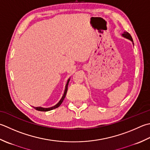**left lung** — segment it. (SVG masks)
<instances>
[{
  "mask_svg": "<svg viewBox=\"0 0 150 150\" xmlns=\"http://www.w3.org/2000/svg\"><path fill=\"white\" fill-rule=\"evenodd\" d=\"M122 36L124 37V38H127V39L131 40V42H133V45H134L133 40V39H132V37H131V35L128 33L127 32H123V34H122Z\"/></svg>",
  "mask_w": 150,
  "mask_h": 150,
  "instance_id": "1",
  "label": "left lung"
}]
</instances>
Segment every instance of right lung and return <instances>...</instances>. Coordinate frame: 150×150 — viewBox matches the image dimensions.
Returning <instances> with one entry per match:
<instances>
[{
  "label": "right lung",
  "instance_id": "1",
  "mask_svg": "<svg viewBox=\"0 0 150 150\" xmlns=\"http://www.w3.org/2000/svg\"><path fill=\"white\" fill-rule=\"evenodd\" d=\"M69 81H70V78H69L68 80H67V83H66V86H65V90H64V94H63L62 97V98H61L60 100L59 101V102H58L57 104H56L54 106L51 107H49V108H43V107H33L35 108V109H36L37 110L43 111V112H46V111H49V110H53V109H54V108H58L62 103L64 99H65V97L66 96L67 91V86H68V84H69Z\"/></svg>",
  "mask_w": 150,
  "mask_h": 150
}]
</instances>
